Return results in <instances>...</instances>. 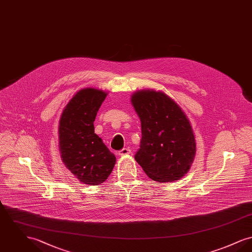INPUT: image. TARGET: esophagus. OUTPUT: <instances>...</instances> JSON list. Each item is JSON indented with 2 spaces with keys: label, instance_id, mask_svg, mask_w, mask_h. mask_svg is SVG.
Instances as JSON below:
<instances>
[{
  "label": "esophagus",
  "instance_id": "obj_1",
  "mask_svg": "<svg viewBox=\"0 0 252 252\" xmlns=\"http://www.w3.org/2000/svg\"><path fill=\"white\" fill-rule=\"evenodd\" d=\"M131 153V150L129 147H126V148H123L122 150L119 151V155L120 156H126V155H129Z\"/></svg>",
  "mask_w": 252,
  "mask_h": 252
}]
</instances>
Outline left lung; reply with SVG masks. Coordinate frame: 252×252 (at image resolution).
Wrapping results in <instances>:
<instances>
[{"instance_id":"obj_1","label":"left lung","mask_w":252,"mask_h":252,"mask_svg":"<svg viewBox=\"0 0 252 252\" xmlns=\"http://www.w3.org/2000/svg\"><path fill=\"white\" fill-rule=\"evenodd\" d=\"M131 103L142 124L136 161L151 180H180L190 169L195 155V140L186 115L161 92H137Z\"/></svg>"}]
</instances>
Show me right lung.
I'll list each match as a JSON object with an SVG mask.
<instances>
[{"label":"right lung","mask_w":252,"mask_h":252,"mask_svg":"<svg viewBox=\"0 0 252 252\" xmlns=\"http://www.w3.org/2000/svg\"><path fill=\"white\" fill-rule=\"evenodd\" d=\"M107 94L84 89L72 97L60 121L62 161L82 183L98 185L110 175L116 158L94 133V122Z\"/></svg>","instance_id":"right-lung-1"}]
</instances>
